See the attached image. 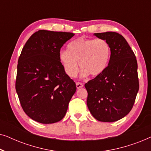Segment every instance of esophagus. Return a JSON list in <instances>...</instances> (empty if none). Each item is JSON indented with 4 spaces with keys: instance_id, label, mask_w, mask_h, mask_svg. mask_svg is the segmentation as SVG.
Segmentation results:
<instances>
[{
    "instance_id": "esophagus-1",
    "label": "esophagus",
    "mask_w": 151,
    "mask_h": 151,
    "mask_svg": "<svg viewBox=\"0 0 151 151\" xmlns=\"http://www.w3.org/2000/svg\"><path fill=\"white\" fill-rule=\"evenodd\" d=\"M83 86H84V84H82V82H76V87H77V88L83 87Z\"/></svg>"
}]
</instances>
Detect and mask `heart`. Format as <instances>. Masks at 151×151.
Masks as SVG:
<instances>
[{
	"label": "heart",
	"instance_id": "heart-1",
	"mask_svg": "<svg viewBox=\"0 0 151 151\" xmlns=\"http://www.w3.org/2000/svg\"><path fill=\"white\" fill-rule=\"evenodd\" d=\"M69 50L63 49L59 52V60L65 73L69 77L77 74L79 65L82 76H96L102 73L109 64L111 49L104 39L78 38L68 45Z\"/></svg>",
	"mask_w": 151,
	"mask_h": 151
}]
</instances>
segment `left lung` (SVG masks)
Masks as SVG:
<instances>
[{
    "mask_svg": "<svg viewBox=\"0 0 151 151\" xmlns=\"http://www.w3.org/2000/svg\"><path fill=\"white\" fill-rule=\"evenodd\" d=\"M109 42L111 52L106 69L84 84L86 104L96 119L113 122L126 116L133 108L139 91L137 63L125 38L118 33L94 34Z\"/></svg>",
    "mask_w": 151,
    "mask_h": 151,
    "instance_id": "left-lung-1",
    "label": "left lung"
}]
</instances>
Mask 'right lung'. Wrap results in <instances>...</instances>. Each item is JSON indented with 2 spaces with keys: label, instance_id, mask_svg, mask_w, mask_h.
Returning <instances> with one entry per match:
<instances>
[{
  "label": "right lung",
  "instance_id": "1",
  "mask_svg": "<svg viewBox=\"0 0 151 151\" xmlns=\"http://www.w3.org/2000/svg\"><path fill=\"white\" fill-rule=\"evenodd\" d=\"M73 33L39 30L29 38L17 65L16 90L24 113L42 124L60 121L76 91L59 60Z\"/></svg>",
  "mask_w": 151,
  "mask_h": 151
}]
</instances>
